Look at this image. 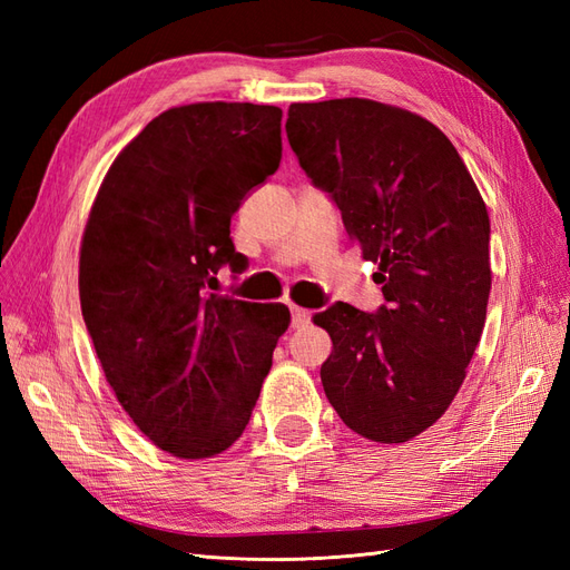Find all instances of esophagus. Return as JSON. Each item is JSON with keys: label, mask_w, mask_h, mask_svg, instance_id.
Returning <instances> with one entry per match:
<instances>
[{"label": "esophagus", "mask_w": 570, "mask_h": 570, "mask_svg": "<svg viewBox=\"0 0 570 570\" xmlns=\"http://www.w3.org/2000/svg\"><path fill=\"white\" fill-rule=\"evenodd\" d=\"M312 323V312L302 306H292V327H306Z\"/></svg>", "instance_id": "esophagus-1"}]
</instances>
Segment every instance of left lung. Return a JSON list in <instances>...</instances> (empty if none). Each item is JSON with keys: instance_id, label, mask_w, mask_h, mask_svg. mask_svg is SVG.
<instances>
[{"instance_id": "obj_1", "label": "left lung", "mask_w": 570, "mask_h": 570, "mask_svg": "<svg viewBox=\"0 0 570 570\" xmlns=\"http://www.w3.org/2000/svg\"><path fill=\"white\" fill-rule=\"evenodd\" d=\"M287 140L331 195L385 304L314 316L333 340L321 383L373 442L421 435L450 409L485 327L490 216L459 151L423 116L373 99L289 105Z\"/></svg>"}]
</instances>
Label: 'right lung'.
<instances>
[{
    "instance_id": "1",
    "label": "right lung",
    "mask_w": 570,
    "mask_h": 570,
    "mask_svg": "<svg viewBox=\"0 0 570 570\" xmlns=\"http://www.w3.org/2000/svg\"><path fill=\"white\" fill-rule=\"evenodd\" d=\"M283 111L199 101L159 114L118 154L80 245V306L132 423L178 459L243 435L287 331L285 304L216 295L245 271L230 218L281 166Z\"/></svg>"
}]
</instances>
